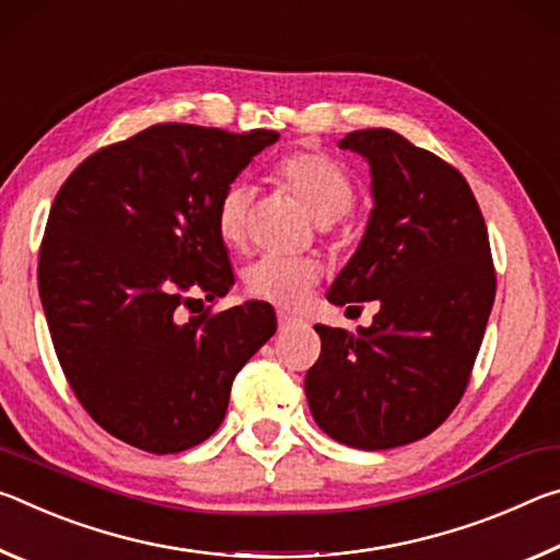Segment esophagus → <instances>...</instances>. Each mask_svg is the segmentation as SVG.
I'll return each instance as SVG.
<instances>
[{"mask_svg":"<svg viewBox=\"0 0 560 560\" xmlns=\"http://www.w3.org/2000/svg\"><path fill=\"white\" fill-rule=\"evenodd\" d=\"M295 323H300V319H298L295 315H290V313H278V327H280V329H288V327H292Z\"/></svg>","mask_w":560,"mask_h":560,"instance_id":"1","label":"esophagus"}]
</instances>
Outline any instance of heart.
Masks as SVG:
<instances>
[{
	"instance_id": "obj_1",
	"label": "heart",
	"mask_w": 560,
	"mask_h": 560,
	"mask_svg": "<svg viewBox=\"0 0 560 560\" xmlns=\"http://www.w3.org/2000/svg\"><path fill=\"white\" fill-rule=\"evenodd\" d=\"M275 178L295 196L319 225L340 220L354 203V180L335 159L325 153L302 151L278 163ZM253 188L233 183L223 190L215 208V225L225 245H243ZM323 268L307 258L265 255L245 270V290L275 307H298L317 285Z\"/></svg>"
}]
</instances>
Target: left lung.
Here are the masks:
<instances>
[{
  "instance_id": "obj_1",
  "label": "left lung",
  "mask_w": 560,
  "mask_h": 560,
  "mask_svg": "<svg viewBox=\"0 0 560 560\" xmlns=\"http://www.w3.org/2000/svg\"><path fill=\"white\" fill-rule=\"evenodd\" d=\"M370 163L374 208L327 300H377L352 335L315 325L323 352L305 377L317 427L380 452L432 434L459 405L497 298L489 233L469 183L389 128L347 133Z\"/></svg>"
}]
</instances>
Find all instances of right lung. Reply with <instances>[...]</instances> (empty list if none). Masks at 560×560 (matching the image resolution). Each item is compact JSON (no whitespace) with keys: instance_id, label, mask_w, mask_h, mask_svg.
Wrapping results in <instances>:
<instances>
[{"instance_id":"right-lung-1","label":"right lung","mask_w":560,"mask_h":560,"mask_svg":"<svg viewBox=\"0 0 560 560\" xmlns=\"http://www.w3.org/2000/svg\"><path fill=\"white\" fill-rule=\"evenodd\" d=\"M280 133L155 124L79 163L54 198L39 298L59 364L91 419L151 454L215 432L235 374L278 329L268 302L186 317L228 295L223 190Z\"/></svg>"}]
</instances>
